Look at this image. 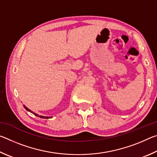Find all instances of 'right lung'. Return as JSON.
Returning <instances> with one entry per match:
<instances>
[{"mask_svg": "<svg viewBox=\"0 0 157 157\" xmlns=\"http://www.w3.org/2000/svg\"><path fill=\"white\" fill-rule=\"evenodd\" d=\"M23 107H24V108L27 111H30V112H31V113H33L34 115H35L36 116H38V117H40V118H46V119H48V118H51V117H48V116H39V114H37V113H34V112H33V111H31L30 109H29L28 108V107H26L25 105H23Z\"/></svg>", "mask_w": 157, "mask_h": 157, "instance_id": "obj_1", "label": "right lung"}]
</instances>
